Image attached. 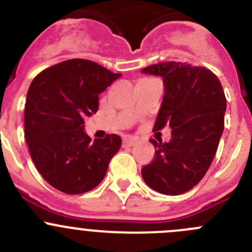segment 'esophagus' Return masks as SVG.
<instances>
[{
    "mask_svg": "<svg viewBox=\"0 0 252 252\" xmlns=\"http://www.w3.org/2000/svg\"><path fill=\"white\" fill-rule=\"evenodd\" d=\"M136 143H138V139L136 138H133V136H126V138L123 139V143H122V145H123L124 148H126V146L135 145Z\"/></svg>",
    "mask_w": 252,
    "mask_h": 252,
    "instance_id": "esophagus-1",
    "label": "esophagus"
}]
</instances>
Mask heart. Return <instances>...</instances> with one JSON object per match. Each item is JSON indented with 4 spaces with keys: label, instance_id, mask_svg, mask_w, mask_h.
I'll list each match as a JSON object with an SVG mask.
<instances>
[{
    "label": "heart",
    "instance_id": "heart-1",
    "mask_svg": "<svg viewBox=\"0 0 252 252\" xmlns=\"http://www.w3.org/2000/svg\"><path fill=\"white\" fill-rule=\"evenodd\" d=\"M141 81H145V82H149V81H155V80H151V79H143Z\"/></svg>",
    "mask_w": 252,
    "mask_h": 252
}]
</instances>
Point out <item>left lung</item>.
<instances>
[{"label": "left lung", "mask_w": 252, "mask_h": 252, "mask_svg": "<svg viewBox=\"0 0 252 252\" xmlns=\"http://www.w3.org/2000/svg\"><path fill=\"white\" fill-rule=\"evenodd\" d=\"M141 72L163 80L165 96L154 130L172 129L168 143L150 140L155 158L141 176L154 191L182 194L203 178L217 153L226 111L223 87L211 70L186 63H160Z\"/></svg>", "instance_id": "obj_1"}]
</instances>
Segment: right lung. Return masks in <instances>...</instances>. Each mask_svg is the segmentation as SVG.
<instances>
[{
	"instance_id": "right-lung-1",
	"label": "right lung",
	"mask_w": 252,
	"mask_h": 252,
	"mask_svg": "<svg viewBox=\"0 0 252 252\" xmlns=\"http://www.w3.org/2000/svg\"><path fill=\"white\" fill-rule=\"evenodd\" d=\"M121 77L94 61L71 59L36 75L24 108V136L32 160L44 180L66 194L94 189L106 176L122 145L109 134L92 139L85 117L98 109V94Z\"/></svg>"
}]
</instances>
